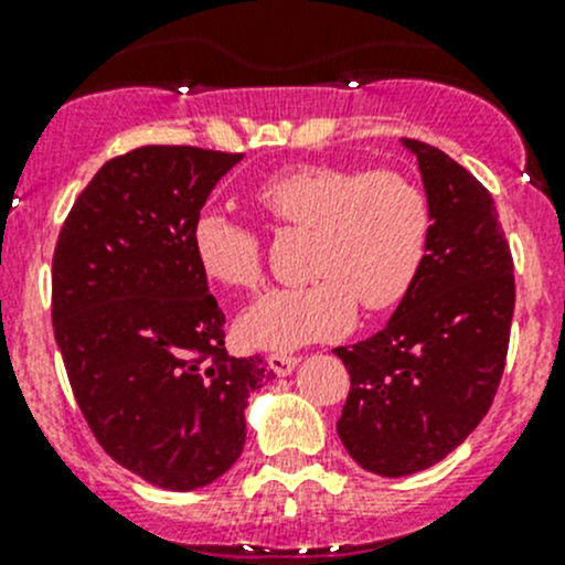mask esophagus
Masks as SVG:
<instances>
[{
    "label": "esophagus",
    "mask_w": 565,
    "mask_h": 565,
    "mask_svg": "<svg viewBox=\"0 0 565 565\" xmlns=\"http://www.w3.org/2000/svg\"><path fill=\"white\" fill-rule=\"evenodd\" d=\"M267 363H270V369L278 374V377H287V374L295 372V366L300 363V358L287 355V352H273V355L267 358Z\"/></svg>",
    "instance_id": "1"
}]
</instances>
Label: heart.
I'll return each instance as SVG.
<instances>
[{"label":"heart","mask_w":565,"mask_h":565,"mask_svg":"<svg viewBox=\"0 0 565 565\" xmlns=\"http://www.w3.org/2000/svg\"><path fill=\"white\" fill-rule=\"evenodd\" d=\"M254 202L287 230H309L303 273L311 281L262 295L241 317L250 347L287 352L344 333L358 303H402L429 259L435 210L420 182L393 169L306 163L256 185ZM191 248L204 278L256 289L265 276L259 232L221 213H199Z\"/></svg>","instance_id":"heart-1"}]
</instances>
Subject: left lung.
Wrapping results in <instances>:
<instances>
[{
    "mask_svg": "<svg viewBox=\"0 0 565 565\" xmlns=\"http://www.w3.org/2000/svg\"><path fill=\"white\" fill-rule=\"evenodd\" d=\"M418 158L435 210L429 259L372 339L335 347L350 396L335 424L347 454L377 476L446 459L492 407L514 317V259L492 193L437 147Z\"/></svg>",
    "mask_w": 565,
    "mask_h": 565,
    "instance_id": "8db88e82",
    "label": "left lung"
}]
</instances>
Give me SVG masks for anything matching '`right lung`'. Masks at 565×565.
I'll use <instances>...</instances> for the list:
<instances>
[{
    "label": "right lung",
    "instance_id": "add662e5",
    "mask_svg": "<svg viewBox=\"0 0 565 565\" xmlns=\"http://www.w3.org/2000/svg\"><path fill=\"white\" fill-rule=\"evenodd\" d=\"M241 158L174 145L111 158L51 265V322L84 420L117 465L174 492L235 465L248 393L276 377L259 355L226 352V317L191 248L193 221Z\"/></svg>",
    "mask_w": 565,
    "mask_h": 565
}]
</instances>
